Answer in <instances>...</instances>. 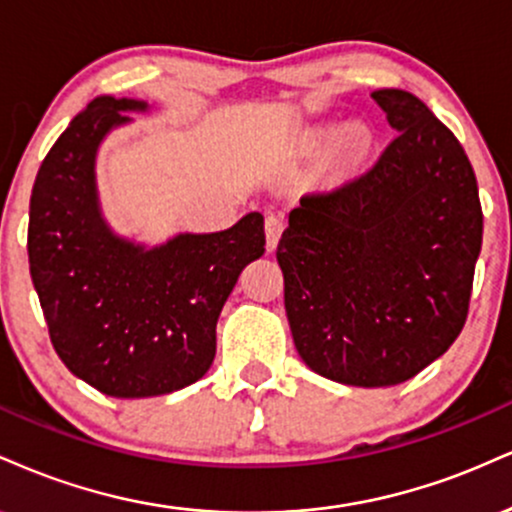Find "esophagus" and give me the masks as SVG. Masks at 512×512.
Segmentation results:
<instances>
[{"label": "esophagus", "instance_id": "obj_1", "mask_svg": "<svg viewBox=\"0 0 512 512\" xmlns=\"http://www.w3.org/2000/svg\"><path fill=\"white\" fill-rule=\"evenodd\" d=\"M282 230H285V218H282V215L270 213L266 218V246H268V251H273L275 246H278Z\"/></svg>", "mask_w": 512, "mask_h": 512}]
</instances>
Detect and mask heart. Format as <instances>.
<instances>
[{"mask_svg": "<svg viewBox=\"0 0 512 512\" xmlns=\"http://www.w3.org/2000/svg\"><path fill=\"white\" fill-rule=\"evenodd\" d=\"M330 131H326V136ZM366 146H369V131L364 129L362 124H354L350 129H345V134H342L338 148L342 155H347V158H359V155L364 153Z\"/></svg>", "mask_w": 512, "mask_h": 512, "instance_id": "obj_1", "label": "heart"}]
</instances>
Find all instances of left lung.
Segmentation results:
<instances>
[{"label": "left lung", "instance_id": "1", "mask_svg": "<svg viewBox=\"0 0 512 512\" xmlns=\"http://www.w3.org/2000/svg\"><path fill=\"white\" fill-rule=\"evenodd\" d=\"M371 98L398 134L366 172L299 198L275 254L299 357L359 388L398 386L453 345L484 230L453 131L407 90Z\"/></svg>", "mask_w": 512, "mask_h": 512}]
</instances>
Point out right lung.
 <instances>
[{"instance_id": "add662e5", "label": "right lung", "mask_w": 512, "mask_h": 512, "mask_svg": "<svg viewBox=\"0 0 512 512\" xmlns=\"http://www.w3.org/2000/svg\"><path fill=\"white\" fill-rule=\"evenodd\" d=\"M146 102L100 95L42 160L30 194L28 263L54 352L112 398H150L194 383L215 359V326L246 263L263 256V215L230 230L146 246L102 220L95 155L124 112Z\"/></svg>"}]
</instances>
